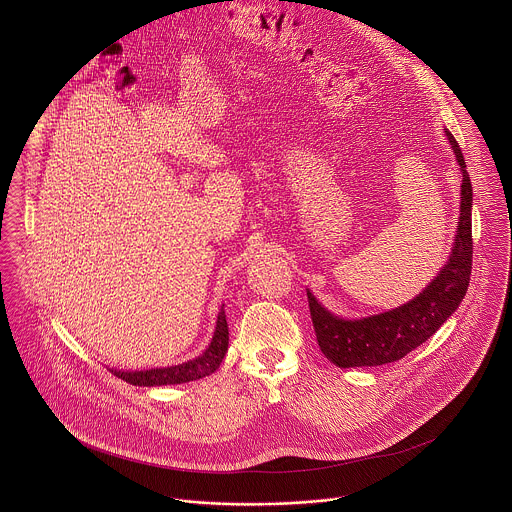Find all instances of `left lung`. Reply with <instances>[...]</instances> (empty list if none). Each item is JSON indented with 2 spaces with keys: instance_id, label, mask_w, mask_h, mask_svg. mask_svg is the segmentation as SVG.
<instances>
[{
  "instance_id": "left-lung-1",
  "label": "left lung",
  "mask_w": 512,
  "mask_h": 512,
  "mask_svg": "<svg viewBox=\"0 0 512 512\" xmlns=\"http://www.w3.org/2000/svg\"><path fill=\"white\" fill-rule=\"evenodd\" d=\"M449 144L455 151L463 173L461 183V213L455 234V244L449 262L438 278L414 297L410 303L392 311L365 319H339L325 311L317 299L307 292L313 329L323 355L341 368L349 366H378L400 361L424 341H428L447 317L457 309L467 292L473 262L471 236V203L473 189L465 167L461 147L447 132Z\"/></svg>"
}]
</instances>
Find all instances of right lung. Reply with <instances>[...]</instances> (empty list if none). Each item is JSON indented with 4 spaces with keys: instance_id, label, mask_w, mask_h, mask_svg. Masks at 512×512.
I'll use <instances>...</instances> for the list:
<instances>
[{
    "instance_id": "obj_1",
    "label": "right lung",
    "mask_w": 512,
    "mask_h": 512,
    "mask_svg": "<svg viewBox=\"0 0 512 512\" xmlns=\"http://www.w3.org/2000/svg\"><path fill=\"white\" fill-rule=\"evenodd\" d=\"M222 307H220L219 319H217L215 337H213L209 349L201 357H197L189 363H183V365L167 366V368H151V370H136V372H120V370L110 368V372L134 386L181 384V382H191V380L213 374L222 363L224 353L228 351V325H226V315H224Z\"/></svg>"
}]
</instances>
